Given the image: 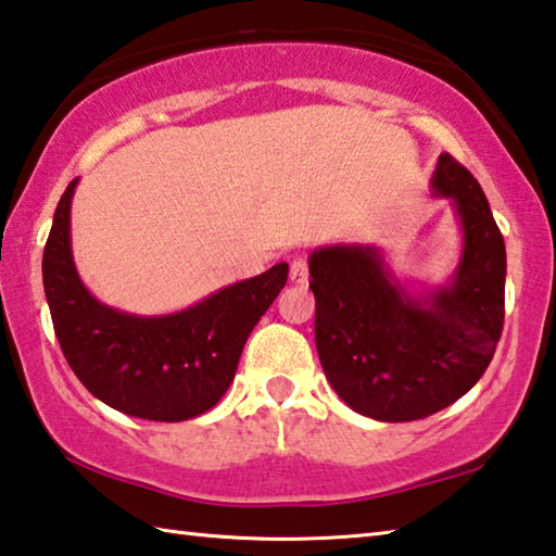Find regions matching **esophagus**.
Here are the masks:
<instances>
[{
	"label": "esophagus",
	"mask_w": 556,
	"mask_h": 556,
	"mask_svg": "<svg viewBox=\"0 0 556 556\" xmlns=\"http://www.w3.org/2000/svg\"><path fill=\"white\" fill-rule=\"evenodd\" d=\"M307 278H309V268L305 258H295L290 263V280H293L295 286H305Z\"/></svg>",
	"instance_id": "esophagus-1"
}]
</instances>
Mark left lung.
<instances>
[{
  "mask_svg": "<svg viewBox=\"0 0 556 556\" xmlns=\"http://www.w3.org/2000/svg\"><path fill=\"white\" fill-rule=\"evenodd\" d=\"M430 188L462 229L452 278L413 288L374 243L309 253L315 342L327 381L358 415L410 422L459 401L489 368L503 329L505 243L473 175L450 153Z\"/></svg>",
  "mask_w": 556,
  "mask_h": 556,
  "instance_id": "8db88e82",
  "label": "left lung"
}]
</instances>
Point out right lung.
Here are the masks:
<instances>
[{
  "instance_id": "1",
  "label": "right lung",
  "mask_w": 556,
  "mask_h": 556,
  "mask_svg": "<svg viewBox=\"0 0 556 556\" xmlns=\"http://www.w3.org/2000/svg\"><path fill=\"white\" fill-rule=\"evenodd\" d=\"M53 214L43 290L67 364L97 401L153 422L192 420L219 403L243 344L288 280V263L239 280L168 315H134L97 300L73 261L71 204Z\"/></svg>"
}]
</instances>
